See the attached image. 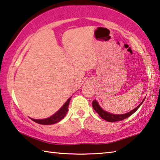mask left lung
Here are the masks:
<instances>
[{"mask_svg": "<svg viewBox=\"0 0 160 160\" xmlns=\"http://www.w3.org/2000/svg\"><path fill=\"white\" fill-rule=\"evenodd\" d=\"M143 102L140 104L139 105L137 106L135 109H133V110H131V112L126 113V114H122V115H114V114H112V113H109L108 112H106V111H105L101 108V107L99 105V104L97 102L96 99H94V100L92 102V107H93L94 110L98 113L99 116H100L102 119L107 120L108 122H116V121H120V120H122L127 118H128L129 116H131L132 114H133V113L135 112L138 108H139L141 105L143 103Z\"/></svg>", "mask_w": 160, "mask_h": 160, "instance_id": "8db88e82", "label": "left lung"}]
</instances>
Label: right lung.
<instances>
[{
  "instance_id": "obj_1",
  "label": "right lung",
  "mask_w": 160,
  "mask_h": 160,
  "mask_svg": "<svg viewBox=\"0 0 160 160\" xmlns=\"http://www.w3.org/2000/svg\"><path fill=\"white\" fill-rule=\"evenodd\" d=\"M71 98V97H70V98L67 100L66 102L63 105V107L60 109V110L58 111L56 113H55L54 115H52L51 117L48 118H46V119H42V120L32 119V120L35 122H37V123L42 124V125H51V124L56 123V122H59L60 120H61L62 119H63L65 117V115L67 114Z\"/></svg>"
}]
</instances>
